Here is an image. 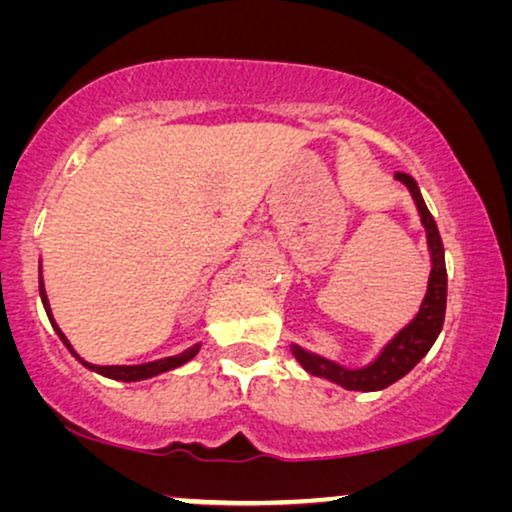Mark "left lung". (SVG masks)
Masks as SVG:
<instances>
[{"mask_svg":"<svg viewBox=\"0 0 512 512\" xmlns=\"http://www.w3.org/2000/svg\"><path fill=\"white\" fill-rule=\"evenodd\" d=\"M396 180L403 182L413 194L415 204H418L420 220L425 225L427 232V246H430L432 256V273L430 282H427V294L422 299V306L418 315H415L403 330L396 334L391 342L384 346L380 356L375 358L365 368H344V365L327 361L323 356H315V353L301 349V346L292 344V353L296 361L301 363V368L311 372L315 377H325L339 387L351 389V391H380L396 380H401L403 375H408L410 370L418 365L425 353L432 349V344L437 342L441 327H444V315H446V261H444V244H441V235L434 223L430 208H427L425 199H422L418 182L410 178L408 173H396Z\"/></svg>","mask_w":512,"mask_h":512,"instance_id":"left-lung-1","label":"left lung"}]
</instances>
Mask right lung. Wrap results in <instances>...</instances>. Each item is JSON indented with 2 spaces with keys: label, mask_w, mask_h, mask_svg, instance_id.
I'll use <instances>...</instances> for the list:
<instances>
[{
  "label": "right lung",
  "mask_w": 512,
  "mask_h": 512,
  "mask_svg": "<svg viewBox=\"0 0 512 512\" xmlns=\"http://www.w3.org/2000/svg\"><path fill=\"white\" fill-rule=\"evenodd\" d=\"M40 296H42L44 311H47V315H49V320H52V325H54L56 334H59L61 342L68 346V351H71L73 356L78 358V361H80L82 365H85V368H90V370H94V372H99V375H104V377H111V380H121V382H140V380H149V377L161 375V372H168V370H173V368H180V365H185L187 361H192V358L197 356V353H199V344H194L192 349L182 351L180 356L161 358V361H154V363H142V365H92V363L82 361V358L78 356V353L73 351V346H71V342H68V339H66V334H63V332L59 330V325L54 323V318H52V308H49L47 292H44V282H42V277H40Z\"/></svg>",
  "instance_id": "add662e5"
}]
</instances>
